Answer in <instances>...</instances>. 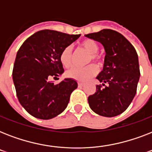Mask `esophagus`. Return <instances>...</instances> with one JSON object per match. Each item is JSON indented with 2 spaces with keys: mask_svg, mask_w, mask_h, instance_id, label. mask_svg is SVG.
<instances>
[{
  "mask_svg": "<svg viewBox=\"0 0 152 152\" xmlns=\"http://www.w3.org/2000/svg\"><path fill=\"white\" fill-rule=\"evenodd\" d=\"M78 86L80 87V88H81V87H83V86H84V83H83V82H80V81H79Z\"/></svg>",
  "mask_w": 152,
  "mask_h": 152,
  "instance_id": "1",
  "label": "esophagus"
}]
</instances>
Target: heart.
I'll use <instances>...</instances> for the list:
<instances>
[{
    "label": "heart",
    "instance_id": "obj_1",
    "mask_svg": "<svg viewBox=\"0 0 152 152\" xmlns=\"http://www.w3.org/2000/svg\"><path fill=\"white\" fill-rule=\"evenodd\" d=\"M80 46L90 54L88 63L91 61L97 64H101V58L97 54L99 46L95 41L91 39H84L80 43ZM60 61L61 64L66 68H69L72 64V48L71 46H65L60 53ZM98 72L96 65L91 64L86 67H73L66 72V76L69 78L74 79L78 81H86L92 78Z\"/></svg>",
    "mask_w": 152,
    "mask_h": 152
}]
</instances>
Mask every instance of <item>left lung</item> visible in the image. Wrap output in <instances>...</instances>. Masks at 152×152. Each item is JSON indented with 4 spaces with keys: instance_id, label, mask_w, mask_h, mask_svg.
<instances>
[{
    "instance_id": "1",
    "label": "left lung",
    "mask_w": 152,
    "mask_h": 152,
    "mask_svg": "<svg viewBox=\"0 0 152 152\" xmlns=\"http://www.w3.org/2000/svg\"><path fill=\"white\" fill-rule=\"evenodd\" d=\"M102 44L106 51L103 70L97 76L102 84L96 85L88 103L95 113L115 117L129 107L136 95L140 72L138 55L134 46L119 32L103 29L85 34Z\"/></svg>"
}]
</instances>
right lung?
Segmentation results:
<instances>
[{"label": "right lung", "instance_id": "1", "mask_svg": "<svg viewBox=\"0 0 152 152\" xmlns=\"http://www.w3.org/2000/svg\"><path fill=\"white\" fill-rule=\"evenodd\" d=\"M80 34L42 30L30 36L19 49L12 79L20 103L34 118L48 120L65 110L77 88L72 79L50 82L64 72L60 53Z\"/></svg>", "mask_w": 152, "mask_h": 152}]
</instances>
